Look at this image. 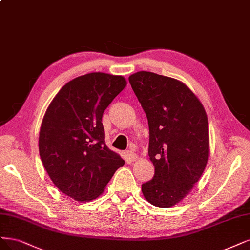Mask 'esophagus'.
Wrapping results in <instances>:
<instances>
[{
	"mask_svg": "<svg viewBox=\"0 0 250 250\" xmlns=\"http://www.w3.org/2000/svg\"><path fill=\"white\" fill-rule=\"evenodd\" d=\"M126 156L127 158L130 160V161H135L137 160V155L135 153H133L132 151H127L126 152Z\"/></svg>",
	"mask_w": 250,
	"mask_h": 250,
	"instance_id": "34e87169",
	"label": "esophagus"
}]
</instances>
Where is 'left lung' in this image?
Wrapping results in <instances>:
<instances>
[{"instance_id":"left-lung-1","label":"left lung","mask_w":250,"mask_h":250,"mask_svg":"<svg viewBox=\"0 0 250 250\" xmlns=\"http://www.w3.org/2000/svg\"><path fill=\"white\" fill-rule=\"evenodd\" d=\"M147 115L152 180L142 185L150 204L169 208L192 190L207 166L210 144L206 110L185 83L168 76L139 71L129 76Z\"/></svg>"}]
</instances>
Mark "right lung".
I'll list each match as a JSON object with an SVG mask.
<instances>
[{
	"instance_id": "right-lung-1",
	"label": "right lung",
	"mask_w": 250,
	"mask_h": 250,
	"mask_svg": "<svg viewBox=\"0 0 250 250\" xmlns=\"http://www.w3.org/2000/svg\"><path fill=\"white\" fill-rule=\"evenodd\" d=\"M127 84L125 77L92 72L59 91L43 117L39 154L49 178L77 202L98 197L124 165L105 145L102 115Z\"/></svg>"
}]
</instances>
